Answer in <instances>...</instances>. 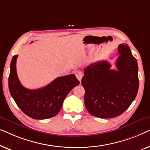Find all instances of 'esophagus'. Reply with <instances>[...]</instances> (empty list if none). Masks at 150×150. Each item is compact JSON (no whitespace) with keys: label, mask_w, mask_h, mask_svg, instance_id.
Here are the masks:
<instances>
[{"label":"esophagus","mask_w":150,"mask_h":150,"mask_svg":"<svg viewBox=\"0 0 150 150\" xmlns=\"http://www.w3.org/2000/svg\"><path fill=\"white\" fill-rule=\"evenodd\" d=\"M75 75L76 77L77 78V79L79 80V81H81V78H82V72L81 70H76L75 71Z\"/></svg>","instance_id":"34e87169"}]
</instances>
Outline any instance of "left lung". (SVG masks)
<instances>
[{
    "label": "left lung",
    "mask_w": 150,
    "mask_h": 150,
    "mask_svg": "<svg viewBox=\"0 0 150 150\" xmlns=\"http://www.w3.org/2000/svg\"><path fill=\"white\" fill-rule=\"evenodd\" d=\"M117 70L107 61H98L84 69L81 84L85 89L84 102L90 114L111 118L124 113L137 94L138 64L127 44H120Z\"/></svg>",
    "instance_id": "obj_1"
}]
</instances>
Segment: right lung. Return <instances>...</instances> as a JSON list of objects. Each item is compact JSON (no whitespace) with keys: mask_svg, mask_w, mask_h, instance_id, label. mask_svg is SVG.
Here are the masks:
<instances>
[{"mask_svg":"<svg viewBox=\"0 0 150 150\" xmlns=\"http://www.w3.org/2000/svg\"><path fill=\"white\" fill-rule=\"evenodd\" d=\"M18 56L13 57L10 65L9 89L19 108L35 120H45L56 115L71 90L79 84L74 74L59 77L45 87L29 90L21 84L16 71Z\"/></svg>","mask_w":150,"mask_h":150,"instance_id":"1","label":"right lung"}]
</instances>
